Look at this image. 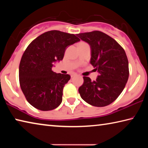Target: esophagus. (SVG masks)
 <instances>
[{"mask_svg":"<svg viewBox=\"0 0 148 148\" xmlns=\"http://www.w3.org/2000/svg\"><path fill=\"white\" fill-rule=\"evenodd\" d=\"M76 73H72L71 75V77H74V76H76Z\"/></svg>","mask_w":148,"mask_h":148,"instance_id":"34e87169","label":"esophagus"}]
</instances>
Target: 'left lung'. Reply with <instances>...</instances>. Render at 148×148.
<instances>
[{
    "instance_id": "8db88e82",
    "label": "left lung",
    "mask_w": 148,
    "mask_h": 148,
    "mask_svg": "<svg viewBox=\"0 0 148 148\" xmlns=\"http://www.w3.org/2000/svg\"><path fill=\"white\" fill-rule=\"evenodd\" d=\"M77 36L91 46L90 62L99 73L95 81L84 76L79 93L84 101L92 106H108L119 96L128 80L127 55L114 38L101 31L79 33Z\"/></svg>"
}]
</instances>
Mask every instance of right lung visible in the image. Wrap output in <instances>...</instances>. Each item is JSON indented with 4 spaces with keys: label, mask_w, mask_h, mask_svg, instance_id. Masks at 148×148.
Returning a JSON list of instances; mask_svg holds the SVG:
<instances>
[{
    "label": "right lung",
    "mask_w": 148,
    "mask_h": 148,
    "mask_svg": "<svg viewBox=\"0 0 148 148\" xmlns=\"http://www.w3.org/2000/svg\"><path fill=\"white\" fill-rule=\"evenodd\" d=\"M79 40L73 34L53 30L40 34L27 46L19 63V84L35 108L49 111L61 104L62 90L71 76L57 74L52 67L54 62L63 59L67 47Z\"/></svg>",
    "instance_id": "1"
}]
</instances>
